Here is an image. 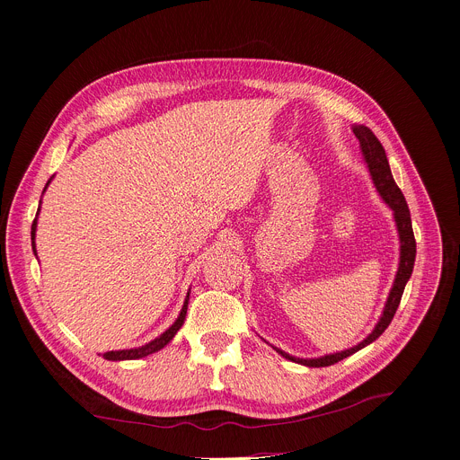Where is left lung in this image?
<instances>
[{
    "label": "left lung",
    "instance_id": "1",
    "mask_svg": "<svg viewBox=\"0 0 460 460\" xmlns=\"http://www.w3.org/2000/svg\"><path fill=\"white\" fill-rule=\"evenodd\" d=\"M352 132L359 139V146H361V152H363L365 163L368 166V172H370V178H372V183H374L376 190L380 192L382 199L393 208L396 229H398V236H400V262H398V271H396V277H394V284H393V288L389 291V297H387L384 314H382L378 324L374 326V330L368 333V336L361 343H358L352 349L336 352V354H326V356L312 358V359H303V358L289 356L288 352L273 347L282 358H286L289 361L301 363V365H306V367H328V365H333V363H338V361L356 354L363 347H367L372 341L378 340L382 333L385 332V328L391 324V321H393V317H394V314L398 310V305L402 301L405 284H407V280H409V277L412 273L414 257H416V242H414V234H412V224H411L409 207H407V201H405L402 190L394 183V178L391 174V166H389V161H387V155H385V148L382 146L378 137L372 134V130L363 127V124H354Z\"/></svg>",
    "mask_w": 460,
    "mask_h": 460
}]
</instances>
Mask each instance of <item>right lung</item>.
I'll return each instance as SVG.
<instances>
[{
    "label": "right lung",
    "instance_id": "obj_1",
    "mask_svg": "<svg viewBox=\"0 0 460 460\" xmlns=\"http://www.w3.org/2000/svg\"><path fill=\"white\" fill-rule=\"evenodd\" d=\"M51 180H53V178H51ZM51 180L48 181V185L51 183ZM48 185H46V189H48ZM46 189H44V192H46ZM38 213H40V208H38ZM38 213H36V217H38ZM34 234H36V218H34V222H32V227H31L32 252L36 253ZM187 306H189V294H187V299H185V303H183V308H181V312H180L178 319L174 321V324H172L169 330H164L159 338H155L154 341H150V343H146V345H143V347H137V349H128V350H111V352H104V359H110V361H122V359H139V358H145V356H148V354H154V352L161 350L164 345H169V343H171V340L176 336L178 330L181 328V324H183V321H185V315H187Z\"/></svg>",
    "mask_w": 460,
    "mask_h": 460
}]
</instances>
